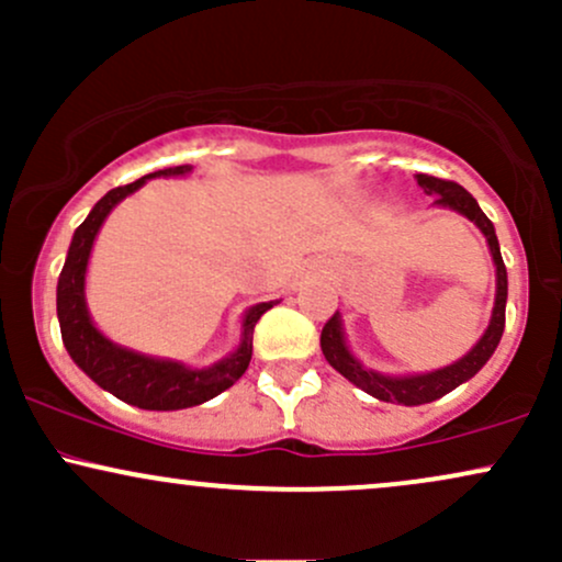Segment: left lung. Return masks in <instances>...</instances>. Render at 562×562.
Segmentation results:
<instances>
[{"label": "left lung", "mask_w": 562, "mask_h": 562, "mask_svg": "<svg viewBox=\"0 0 562 562\" xmlns=\"http://www.w3.org/2000/svg\"><path fill=\"white\" fill-rule=\"evenodd\" d=\"M417 184L423 187L425 195H434L438 205H449V209L460 211L462 216L470 218V222L479 224V229L486 235L488 248H492V256L496 263V303H494V314H492V325H488V330L483 333V338L475 344L473 351H470L468 357H462L460 362L443 367V370L438 372H430V375H415V378H385L372 370H364V367L348 353V348L344 344V333H340L338 312L325 322V327H322V335H319L322 353H325L327 362H330L340 375L351 380L357 389H362L370 393V396L380 398V402L404 404V406L436 402V398L447 396V393L454 391L457 385L473 378L475 372L488 362L494 348L499 346L502 330H505V303H507V269L499 254V240H496L494 235V224L488 222V216L479 209L475 198L470 195L465 187L449 182V179L428 177V173H417Z\"/></svg>", "instance_id": "left-lung-1"}]
</instances>
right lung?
I'll list each match as a JSON object with an SVG mask.
<instances>
[{
	"label": "right lung",
	"mask_w": 562,
	"mask_h": 562,
	"mask_svg": "<svg viewBox=\"0 0 562 562\" xmlns=\"http://www.w3.org/2000/svg\"><path fill=\"white\" fill-rule=\"evenodd\" d=\"M190 171V166H169L147 173L137 182L115 187L105 198L97 200L79 229L74 232L70 240L66 267H63L60 280H57V319H60L63 344H66L70 359L94 380L100 389L111 391L121 402L139 406V409H187L198 406L209 398L218 396L235 385L248 370L250 357H254V327L274 306L272 301L259 303L245 314L243 322V344L232 357L224 359L209 370H187L177 362H164V359L142 357V353L126 351V348L111 344L97 327L92 325L83 303V274H87L89 250H92L97 229L102 227L105 216L119 200H124L128 192L145 184L150 177H182Z\"/></svg>",
	"instance_id": "obj_1"
}]
</instances>
